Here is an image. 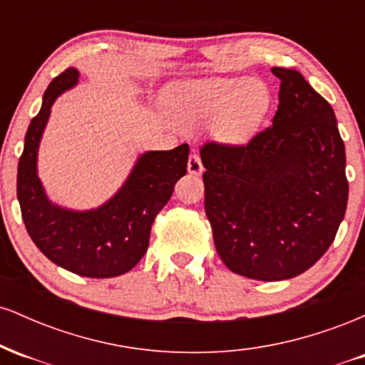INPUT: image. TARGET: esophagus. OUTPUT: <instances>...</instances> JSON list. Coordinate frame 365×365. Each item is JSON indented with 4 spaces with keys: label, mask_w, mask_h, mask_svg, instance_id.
Masks as SVG:
<instances>
[{
    "label": "esophagus",
    "mask_w": 365,
    "mask_h": 365,
    "mask_svg": "<svg viewBox=\"0 0 365 365\" xmlns=\"http://www.w3.org/2000/svg\"><path fill=\"white\" fill-rule=\"evenodd\" d=\"M187 170H188V173L194 175V177H199V175H202L204 166H202V161H200L199 154H197V153L190 154V158H188Z\"/></svg>",
    "instance_id": "1"
}]
</instances>
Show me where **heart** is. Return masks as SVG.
I'll return each mask as SVG.
<instances>
[{
    "label": "heart",
    "instance_id": "obj_1",
    "mask_svg": "<svg viewBox=\"0 0 365 365\" xmlns=\"http://www.w3.org/2000/svg\"><path fill=\"white\" fill-rule=\"evenodd\" d=\"M171 115L182 128L216 121L225 142L244 144L257 133L271 106V92L257 78H206L171 94Z\"/></svg>",
    "mask_w": 365,
    "mask_h": 365
}]
</instances>
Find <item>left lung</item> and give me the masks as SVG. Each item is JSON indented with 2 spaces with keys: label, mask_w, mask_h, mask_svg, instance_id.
Here are the masks:
<instances>
[{
  "label": "left lung",
  "mask_w": 365,
  "mask_h": 365,
  "mask_svg": "<svg viewBox=\"0 0 365 365\" xmlns=\"http://www.w3.org/2000/svg\"><path fill=\"white\" fill-rule=\"evenodd\" d=\"M279 83L273 125L245 145L200 149L204 209L221 261L261 282L302 274L329 249L345 217V144L331 104L297 70Z\"/></svg>",
  "instance_id": "obj_1"
}]
</instances>
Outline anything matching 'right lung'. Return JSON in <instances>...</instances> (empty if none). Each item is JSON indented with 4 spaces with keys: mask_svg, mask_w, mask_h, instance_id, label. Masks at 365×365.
<instances>
[{
    "mask_svg": "<svg viewBox=\"0 0 365 365\" xmlns=\"http://www.w3.org/2000/svg\"><path fill=\"white\" fill-rule=\"evenodd\" d=\"M77 82L78 70L70 66L46 89L41 111L25 133L16 197L29 235L49 261L87 278H113L132 269L148 252L154 217L187 173L188 144L142 154L120 190L103 206L73 211L53 204L37 177V153L51 106Z\"/></svg>",
    "mask_w": 365,
    "mask_h": 365,
    "instance_id": "right-lung-1",
    "label": "right lung"
}]
</instances>
